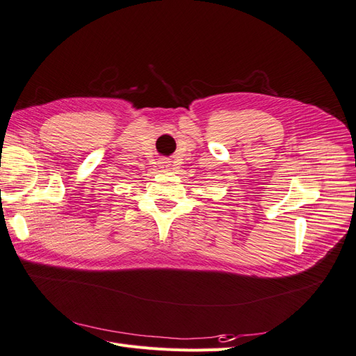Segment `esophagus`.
I'll return each mask as SVG.
<instances>
[{"label": "esophagus", "mask_w": 356, "mask_h": 356, "mask_svg": "<svg viewBox=\"0 0 356 356\" xmlns=\"http://www.w3.org/2000/svg\"><path fill=\"white\" fill-rule=\"evenodd\" d=\"M160 166H161V168H166V169H168V168L170 166V161H169L168 159H161V160H160Z\"/></svg>", "instance_id": "1"}]
</instances>
